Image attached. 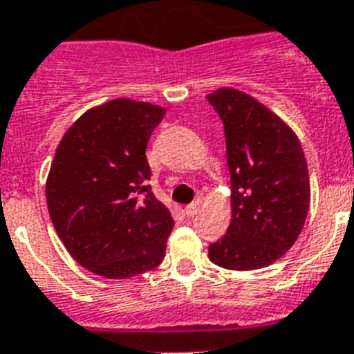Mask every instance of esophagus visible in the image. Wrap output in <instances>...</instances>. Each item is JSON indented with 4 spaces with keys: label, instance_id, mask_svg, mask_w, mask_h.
Wrapping results in <instances>:
<instances>
[{
    "label": "esophagus",
    "instance_id": "1",
    "mask_svg": "<svg viewBox=\"0 0 354 354\" xmlns=\"http://www.w3.org/2000/svg\"><path fill=\"white\" fill-rule=\"evenodd\" d=\"M198 211H200V202H194L191 203V205L185 207V216H194V214H198Z\"/></svg>",
    "mask_w": 354,
    "mask_h": 354
}]
</instances>
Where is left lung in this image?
I'll list each match as a JSON object with an SVG mask.
<instances>
[{
	"instance_id": "1",
	"label": "left lung",
	"mask_w": 354,
	"mask_h": 354,
	"mask_svg": "<svg viewBox=\"0 0 354 354\" xmlns=\"http://www.w3.org/2000/svg\"><path fill=\"white\" fill-rule=\"evenodd\" d=\"M223 122L231 172V223L209 245L223 269L252 271L286 254L306 223L311 185L300 140L281 118L236 88L207 96Z\"/></svg>"
}]
</instances>
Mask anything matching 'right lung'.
Instances as JSON below:
<instances>
[{"mask_svg":"<svg viewBox=\"0 0 354 354\" xmlns=\"http://www.w3.org/2000/svg\"><path fill=\"white\" fill-rule=\"evenodd\" d=\"M165 109L118 97L63 134L47 178V207L68 254L94 274L123 280L165 257L174 220L151 185L145 149Z\"/></svg>","mask_w":354,"mask_h":354,"instance_id":"1","label":"right lung"}]
</instances>
